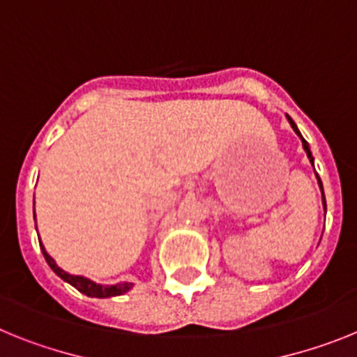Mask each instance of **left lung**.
<instances>
[{"label":"left lung","mask_w":357,"mask_h":357,"mask_svg":"<svg viewBox=\"0 0 357 357\" xmlns=\"http://www.w3.org/2000/svg\"><path fill=\"white\" fill-rule=\"evenodd\" d=\"M287 120H289L291 127H293V131L296 132V135L300 136V140H302V145H303V151H305V153H307V158H309V161H311V165L314 167V158H312V153H311V149H309V144H307V142H305V140H303V136L300 135L298 127H296V123L293 122V119H291V116H287ZM316 179H318V187H320V190H321V203H324V208H325V212H327V203H325L324 185H321V179H320V176H318V174H316Z\"/></svg>","instance_id":"obj_1"}]
</instances>
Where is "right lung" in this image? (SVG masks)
<instances>
[{
	"label": "right lung",
	"instance_id": "1",
	"mask_svg": "<svg viewBox=\"0 0 357 357\" xmlns=\"http://www.w3.org/2000/svg\"><path fill=\"white\" fill-rule=\"evenodd\" d=\"M33 215H36V212H33ZM39 244H41V252L43 255H45L46 262H48L50 268L54 269L55 275L63 278L64 282H68V284H71V286L75 287V289H79L80 293H84L86 296H91V298H109V296H120V294L127 293V291L132 287L131 282H120V284H113V286H104V284H97V282L89 280V278L82 277V275H70V273L64 271L63 268H59L57 262L48 255V252H46L45 246H43L41 238H39Z\"/></svg>",
	"mask_w": 357,
	"mask_h": 357
}]
</instances>
